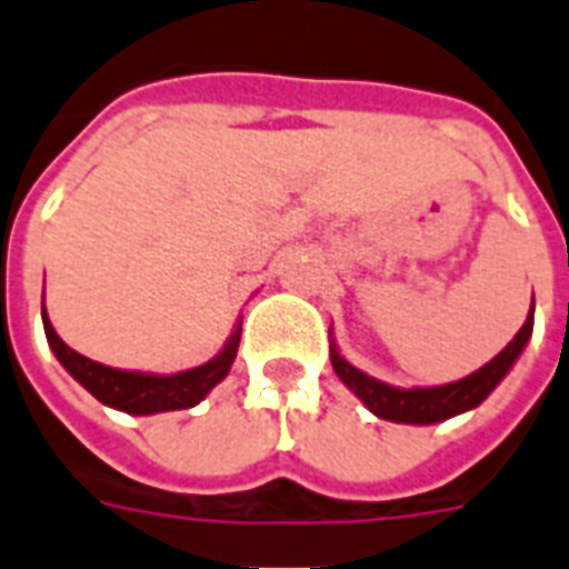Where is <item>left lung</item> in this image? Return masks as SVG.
Here are the masks:
<instances>
[{"instance_id": "left-lung-1", "label": "left lung", "mask_w": 569, "mask_h": 569, "mask_svg": "<svg viewBox=\"0 0 569 569\" xmlns=\"http://www.w3.org/2000/svg\"><path fill=\"white\" fill-rule=\"evenodd\" d=\"M531 330L533 309L528 315V320L522 323V330L516 332V339L492 362H486L480 371H473V375H468L462 381L443 383V387H429V390H399V387H390V383L375 381L369 375H362L360 369H353L350 362L341 360L336 348L330 350V360L336 375L360 396L362 405L371 413H378L381 420L390 422H417V426H426V422L450 420L456 413L477 408L501 383L503 375L510 371L516 357L522 353V348L531 339Z\"/></svg>"}]
</instances>
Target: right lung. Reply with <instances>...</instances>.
<instances>
[{"label":"right lung","instance_id":"add662e5","mask_svg":"<svg viewBox=\"0 0 569 569\" xmlns=\"http://www.w3.org/2000/svg\"><path fill=\"white\" fill-rule=\"evenodd\" d=\"M41 318H44L47 341H50V348L59 357V362L71 371V378L83 383L98 401H104L110 408H119V411L126 413H161L194 408L230 371V366L237 360L239 332H242V327H237V332L230 336L224 350L216 360H209L207 366L158 378V375H140V371L110 369V366H101V362L89 360L83 353L71 350L66 341L59 339L53 323L47 320L44 302H41Z\"/></svg>","mask_w":569,"mask_h":569}]
</instances>
